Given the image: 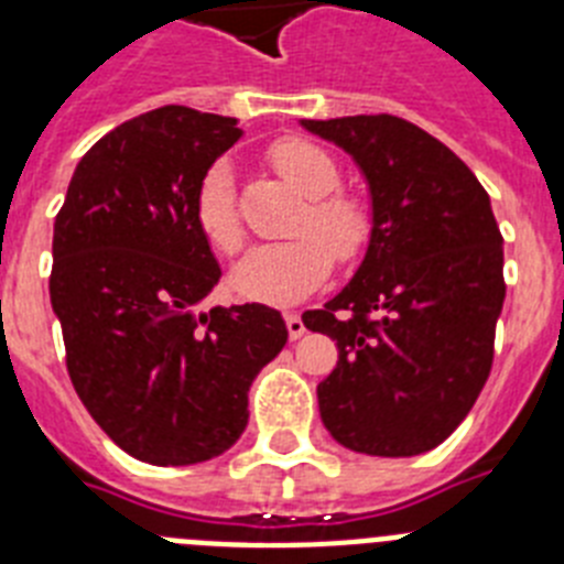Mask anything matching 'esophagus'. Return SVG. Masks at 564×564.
<instances>
[{
  "label": "esophagus",
  "instance_id": "esophagus-1",
  "mask_svg": "<svg viewBox=\"0 0 564 564\" xmlns=\"http://www.w3.org/2000/svg\"><path fill=\"white\" fill-rule=\"evenodd\" d=\"M285 325H288V336H291L293 341L307 333L305 322H302V316H299V313H285Z\"/></svg>",
  "mask_w": 564,
  "mask_h": 564
}]
</instances>
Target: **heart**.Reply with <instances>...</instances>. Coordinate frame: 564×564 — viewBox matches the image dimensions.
I'll return each mask as SVG.
<instances>
[{
	"mask_svg": "<svg viewBox=\"0 0 564 564\" xmlns=\"http://www.w3.org/2000/svg\"><path fill=\"white\" fill-rule=\"evenodd\" d=\"M268 163L296 192L311 197L296 223V239L259 246L231 273L239 296L268 305H293L316 291L338 265H350L370 248L376 220L358 194L341 192V172L333 154L305 138H279L268 147ZM194 220L203 237L231 257L246 242L239 220L234 174L226 161L208 166L194 194Z\"/></svg>",
	"mask_w": 564,
	"mask_h": 564,
	"instance_id": "b5f03b06",
	"label": "heart"
}]
</instances>
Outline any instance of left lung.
<instances>
[{
	"instance_id": "1",
	"label": "left lung",
	"mask_w": 564,
	"mask_h": 564,
	"mask_svg": "<svg viewBox=\"0 0 564 564\" xmlns=\"http://www.w3.org/2000/svg\"><path fill=\"white\" fill-rule=\"evenodd\" d=\"M302 127L356 158L376 220L350 285L302 316L338 347L336 370L316 387L322 421L361 455L435 449L475 406L495 361L506 279L486 188L449 147L398 115Z\"/></svg>"
}]
</instances>
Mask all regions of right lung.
Instances as JSON below:
<instances>
[{
  "label": "right lung",
  "mask_w": 564,
  "mask_h": 564,
  "mask_svg": "<svg viewBox=\"0 0 564 564\" xmlns=\"http://www.w3.org/2000/svg\"><path fill=\"white\" fill-rule=\"evenodd\" d=\"M239 134L223 115L152 109L84 154L56 214L50 302L69 381L98 426L152 466L231 449L251 381L288 341L273 307L197 311L223 271L194 194Z\"/></svg>",
  "instance_id": "add662e5"
}]
</instances>
